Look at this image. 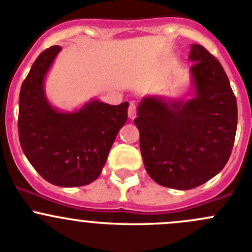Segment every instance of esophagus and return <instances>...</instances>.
Masks as SVG:
<instances>
[{
    "label": "esophagus",
    "instance_id": "34e87169",
    "mask_svg": "<svg viewBox=\"0 0 252 252\" xmlns=\"http://www.w3.org/2000/svg\"><path fill=\"white\" fill-rule=\"evenodd\" d=\"M128 116L130 119H134L136 117V105L134 102H130V105H129Z\"/></svg>",
    "mask_w": 252,
    "mask_h": 252
}]
</instances>
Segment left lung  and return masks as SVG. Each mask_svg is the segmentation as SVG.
Instances as JSON below:
<instances>
[{
	"mask_svg": "<svg viewBox=\"0 0 252 252\" xmlns=\"http://www.w3.org/2000/svg\"><path fill=\"white\" fill-rule=\"evenodd\" d=\"M189 98L145 96L134 119L150 177L189 190L224 168L234 145L238 107L222 64L201 45L190 46Z\"/></svg>",
	"mask_w": 252,
	"mask_h": 252,
	"instance_id": "1",
	"label": "left lung"
}]
</instances>
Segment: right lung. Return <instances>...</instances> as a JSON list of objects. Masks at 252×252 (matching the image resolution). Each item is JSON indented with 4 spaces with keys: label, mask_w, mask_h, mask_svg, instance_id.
Masks as SVG:
<instances>
[{
    "label": "right lung",
    "mask_w": 252,
    "mask_h": 252,
    "mask_svg": "<svg viewBox=\"0 0 252 252\" xmlns=\"http://www.w3.org/2000/svg\"><path fill=\"white\" fill-rule=\"evenodd\" d=\"M62 47L40 53L19 94L18 133L28 161L48 183L83 187L97 179L117 134L128 119V102L112 106L97 98L72 112L48 101L45 79Z\"/></svg>",
    "instance_id": "obj_1"
}]
</instances>
